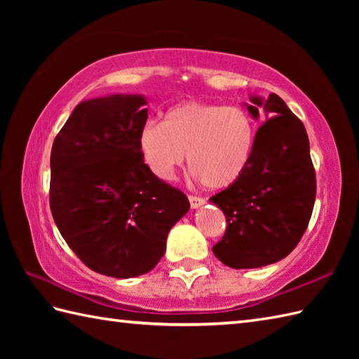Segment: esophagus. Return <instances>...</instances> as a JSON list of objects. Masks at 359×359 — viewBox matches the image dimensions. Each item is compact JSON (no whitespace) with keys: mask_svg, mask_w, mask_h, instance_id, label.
<instances>
[{"mask_svg":"<svg viewBox=\"0 0 359 359\" xmlns=\"http://www.w3.org/2000/svg\"><path fill=\"white\" fill-rule=\"evenodd\" d=\"M188 199H189V205H191V208H199V207H202V205L207 202L203 199V197H199V196H191L189 194L188 196Z\"/></svg>","mask_w":359,"mask_h":359,"instance_id":"1","label":"esophagus"}]
</instances>
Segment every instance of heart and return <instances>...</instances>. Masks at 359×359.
I'll return each mask as SVG.
<instances>
[{"instance_id":"1","label":"heart","mask_w":359,"mask_h":359,"mask_svg":"<svg viewBox=\"0 0 359 359\" xmlns=\"http://www.w3.org/2000/svg\"><path fill=\"white\" fill-rule=\"evenodd\" d=\"M256 125L247 109L236 104L188 100L171 106L163 121L143 125L139 144L144 163L160 179L185 162L203 187L234 185L253 157Z\"/></svg>"}]
</instances>
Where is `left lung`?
Returning <instances> with one entry per match:
<instances>
[{
  "instance_id": "1",
  "label": "left lung",
  "mask_w": 359,
  "mask_h": 359,
  "mask_svg": "<svg viewBox=\"0 0 359 359\" xmlns=\"http://www.w3.org/2000/svg\"><path fill=\"white\" fill-rule=\"evenodd\" d=\"M259 126L253 157L234 185L211 197L224 211L226 230L212 253L231 269H259L288 256L307 230L316 197V175L302 121L276 94L250 98Z\"/></svg>"
}]
</instances>
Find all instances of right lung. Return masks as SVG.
<instances>
[{"mask_svg":"<svg viewBox=\"0 0 359 359\" xmlns=\"http://www.w3.org/2000/svg\"><path fill=\"white\" fill-rule=\"evenodd\" d=\"M144 104L142 95L118 94L81 102L52 144L55 225L83 264L111 278L154 269L168 233L189 210L188 197L144 163Z\"/></svg>","mask_w":359,"mask_h":359,"instance_id":"right-lung-1","label":"right lung"}]
</instances>
